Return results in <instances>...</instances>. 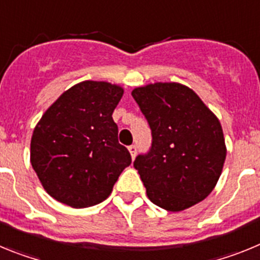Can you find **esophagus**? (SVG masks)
<instances>
[{
	"mask_svg": "<svg viewBox=\"0 0 260 260\" xmlns=\"http://www.w3.org/2000/svg\"><path fill=\"white\" fill-rule=\"evenodd\" d=\"M128 152H130L132 157L134 158L135 155H137V146H134V144H132V146H128Z\"/></svg>",
	"mask_w": 260,
	"mask_h": 260,
	"instance_id": "34e87169",
	"label": "esophagus"
}]
</instances>
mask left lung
I'll return each instance as SVG.
<instances>
[{"label": "left lung", "mask_w": 260, "mask_h": 260, "mask_svg": "<svg viewBox=\"0 0 260 260\" xmlns=\"http://www.w3.org/2000/svg\"><path fill=\"white\" fill-rule=\"evenodd\" d=\"M133 98L152 134L134 168L153 204L178 212L207 198L226 156L219 119L199 96L180 83L138 87Z\"/></svg>", "instance_id": "obj_1"}]
</instances>
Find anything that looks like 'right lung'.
Returning <instances> with one entry per match:
<instances>
[{
  "instance_id": "add662e5",
  "label": "right lung",
  "mask_w": 260,
  "mask_h": 260,
  "mask_svg": "<svg viewBox=\"0 0 260 260\" xmlns=\"http://www.w3.org/2000/svg\"><path fill=\"white\" fill-rule=\"evenodd\" d=\"M123 89L86 80L62 93L36 125L31 164L50 197L86 208L109 197L132 156L112 118Z\"/></svg>"
}]
</instances>
